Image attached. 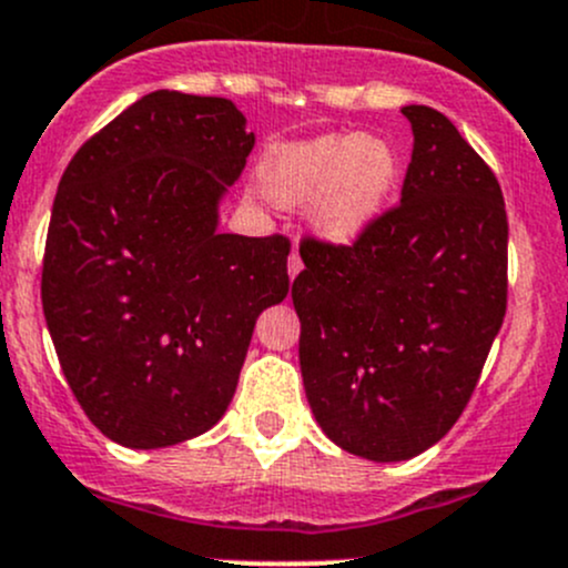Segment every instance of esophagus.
I'll use <instances>...</instances> for the list:
<instances>
[{
	"mask_svg": "<svg viewBox=\"0 0 568 568\" xmlns=\"http://www.w3.org/2000/svg\"><path fill=\"white\" fill-rule=\"evenodd\" d=\"M302 272V257H300V252H291L288 255V277L291 280H296V274Z\"/></svg>",
	"mask_w": 568,
	"mask_h": 568,
	"instance_id": "1",
	"label": "esophagus"
}]
</instances>
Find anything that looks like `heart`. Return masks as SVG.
Listing matches in <instances>:
<instances>
[{"instance_id": "obj_1", "label": "heart", "mask_w": 568, "mask_h": 568, "mask_svg": "<svg viewBox=\"0 0 568 568\" xmlns=\"http://www.w3.org/2000/svg\"><path fill=\"white\" fill-rule=\"evenodd\" d=\"M400 175L390 142L368 134H321L268 153L263 192L280 205L313 200L311 220L324 242L348 244L382 214Z\"/></svg>"}]
</instances>
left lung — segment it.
<instances>
[{
    "instance_id": "1",
    "label": "left lung",
    "mask_w": 568,
    "mask_h": 568,
    "mask_svg": "<svg viewBox=\"0 0 568 568\" xmlns=\"http://www.w3.org/2000/svg\"><path fill=\"white\" fill-rule=\"evenodd\" d=\"M412 162L400 203L352 247L305 242L291 300L321 432L354 456L406 462L445 437L506 316L500 183L456 125L404 106Z\"/></svg>"
}]
</instances>
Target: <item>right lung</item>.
<instances>
[{
  "label": "right lung",
  "mask_w": 568,
  "mask_h": 568,
  "mask_svg": "<svg viewBox=\"0 0 568 568\" xmlns=\"http://www.w3.org/2000/svg\"><path fill=\"white\" fill-rule=\"evenodd\" d=\"M252 145L233 101L156 90L62 173L43 316L84 415L123 448H168L216 426L257 316L288 294L283 236L220 233V203Z\"/></svg>",
  "instance_id": "add662e5"
}]
</instances>
